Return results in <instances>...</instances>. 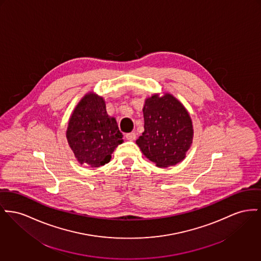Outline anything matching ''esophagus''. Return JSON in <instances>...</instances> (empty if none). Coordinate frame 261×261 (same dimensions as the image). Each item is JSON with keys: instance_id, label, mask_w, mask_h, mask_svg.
Segmentation results:
<instances>
[{"instance_id": "34e87169", "label": "esophagus", "mask_w": 261, "mask_h": 261, "mask_svg": "<svg viewBox=\"0 0 261 261\" xmlns=\"http://www.w3.org/2000/svg\"><path fill=\"white\" fill-rule=\"evenodd\" d=\"M125 137L127 140H129V141H134L135 139H136V133L135 132H131V133H127L126 135H125Z\"/></svg>"}]
</instances>
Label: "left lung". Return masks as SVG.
<instances>
[{"label": "left lung", "mask_w": 261, "mask_h": 261, "mask_svg": "<svg viewBox=\"0 0 261 261\" xmlns=\"http://www.w3.org/2000/svg\"><path fill=\"white\" fill-rule=\"evenodd\" d=\"M145 131L136 141L143 153L158 167L181 162L190 148L193 129L184 106L171 94H153L143 108Z\"/></svg>", "instance_id": "obj_1"}]
</instances>
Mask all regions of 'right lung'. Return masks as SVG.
<instances>
[{
	"label": "right lung",
	"instance_id": "right-lung-1",
	"mask_svg": "<svg viewBox=\"0 0 261 261\" xmlns=\"http://www.w3.org/2000/svg\"><path fill=\"white\" fill-rule=\"evenodd\" d=\"M122 138L116 120L107 113L103 98L87 94L74 110L67 129L68 143L77 161L91 168L105 166Z\"/></svg>",
	"mask_w": 261,
	"mask_h": 261
}]
</instances>
